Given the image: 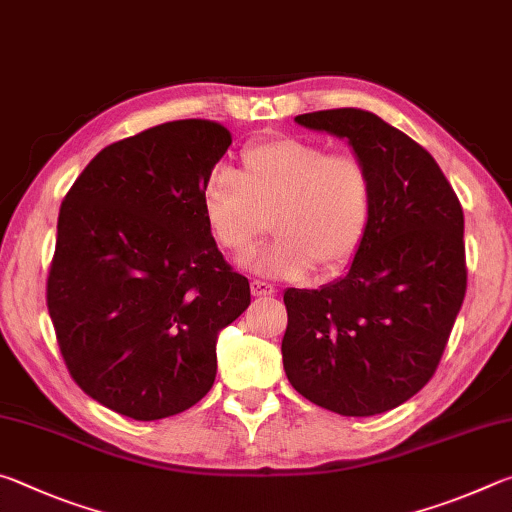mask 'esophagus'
Listing matches in <instances>:
<instances>
[{
  "instance_id": "34e87169",
  "label": "esophagus",
  "mask_w": 512,
  "mask_h": 512,
  "mask_svg": "<svg viewBox=\"0 0 512 512\" xmlns=\"http://www.w3.org/2000/svg\"><path fill=\"white\" fill-rule=\"evenodd\" d=\"M250 291H253V296H257V298H266V296H273L275 287L264 280H253L250 282Z\"/></svg>"
}]
</instances>
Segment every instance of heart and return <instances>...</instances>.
Returning a JSON list of instances; mask_svg holds the SVG:
<instances>
[{"label":"heart","mask_w":512,"mask_h":512,"mask_svg":"<svg viewBox=\"0 0 512 512\" xmlns=\"http://www.w3.org/2000/svg\"><path fill=\"white\" fill-rule=\"evenodd\" d=\"M201 198L214 241L239 262L253 255L271 219L277 239L257 257V271L271 277L345 266L372 221L366 162L300 137L250 142L241 171L216 164Z\"/></svg>","instance_id":"heart-1"}]
</instances>
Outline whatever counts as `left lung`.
<instances>
[{"mask_svg":"<svg viewBox=\"0 0 512 512\" xmlns=\"http://www.w3.org/2000/svg\"><path fill=\"white\" fill-rule=\"evenodd\" d=\"M296 121L345 137L366 162L372 221L348 275L284 291V372L327 411H391L433 377L463 305V207L429 151L372 112L334 108Z\"/></svg>","mask_w":512,"mask_h":512,"instance_id":"1","label":"left lung"}]
</instances>
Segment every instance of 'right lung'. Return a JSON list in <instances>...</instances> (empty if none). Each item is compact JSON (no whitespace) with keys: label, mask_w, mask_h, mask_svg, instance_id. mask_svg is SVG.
Listing matches in <instances>:
<instances>
[{"label":"right lung","mask_w":512,"mask_h":512,"mask_svg":"<svg viewBox=\"0 0 512 512\" xmlns=\"http://www.w3.org/2000/svg\"><path fill=\"white\" fill-rule=\"evenodd\" d=\"M230 144L219 121L153 126L94 155L60 205L47 277L58 348L81 391L126 418L203 400L216 336L250 305L201 198Z\"/></svg>","instance_id":"obj_1"}]
</instances>
